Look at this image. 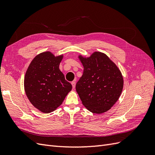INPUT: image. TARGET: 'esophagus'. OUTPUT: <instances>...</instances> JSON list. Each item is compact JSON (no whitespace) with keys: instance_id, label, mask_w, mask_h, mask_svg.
<instances>
[{"instance_id":"obj_1","label":"esophagus","mask_w":155,"mask_h":155,"mask_svg":"<svg viewBox=\"0 0 155 155\" xmlns=\"http://www.w3.org/2000/svg\"><path fill=\"white\" fill-rule=\"evenodd\" d=\"M71 83H72V88H74L75 87H76V82H75V81H72Z\"/></svg>"}]
</instances>
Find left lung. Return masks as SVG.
I'll list each match as a JSON object with an SVG mask.
<instances>
[{
	"label": "left lung",
	"instance_id": "obj_1",
	"mask_svg": "<svg viewBox=\"0 0 155 155\" xmlns=\"http://www.w3.org/2000/svg\"><path fill=\"white\" fill-rule=\"evenodd\" d=\"M84 68L76 85L83 105L93 113L109 110L123 90L124 79L118 67L107 55L95 51L89 58L79 56Z\"/></svg>",
	"mask_w": 155,
	"mask_h": 155
}]
</instances>
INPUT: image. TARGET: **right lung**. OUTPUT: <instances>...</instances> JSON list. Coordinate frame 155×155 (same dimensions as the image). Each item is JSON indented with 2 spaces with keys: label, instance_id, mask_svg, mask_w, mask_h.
<instances>
[{
  "label": "right lung",
  "instance_id": "add662e5",
  "mask_svg": "<svg viewBox=\"0 0 155 155\" xmlns=\"http://www.w3.org/2000/svg\"><path fill=\"white\" fill-rule=\"evenodd\" d=\"M63 55L45 51L35 56L28 68L24 85L26 94L36 109L44 113L53 112L62 104L72 86L59 68Z\"/></svg>",
  "mask_w": 155,
  "mask_h": 155
}]
</instances>
